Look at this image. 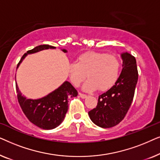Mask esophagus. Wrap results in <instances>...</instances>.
Segmentation results:
<instances>
[{
	"mask_svg": "<svg viewBox=\"0 0 160 160\" xmlns=\"http://www.w3.org/2000/svg\"><path fill=\"white\" fill-rule=\"evenodd\" d=\"M78 95H79V96L82 98H83V99H84V98H87V95H84V94H82V93H81V92H79L78 93Z\"/></svg>",
	"mask_w": 160,
	"mask_h": 160,
	"instance_id": "esophagus-1",
	"label": "esophagus"
}]
</instances>
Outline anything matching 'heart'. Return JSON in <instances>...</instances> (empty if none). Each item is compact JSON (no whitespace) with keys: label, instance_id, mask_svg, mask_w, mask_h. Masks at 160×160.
<instances>
[{"label":"heart","instance_id":"obj_1","mask_svg":"<svg viewBox=\"0 0 160 160\" xmlns=\"http://www.w3.org/2000/svg\"><path fill=\"white\" fill-rule=\"evenodd\" d=\"M120 66V61L115 55L87 52L78 57L77 62L69 65L70 80L74 86L78 87L85 79L87 74L89 79L83 86L84 91L91 92L98 88L107 90L119 78Z\"/></svg>","mask_w":160,"mask_h":160}]
</instances>
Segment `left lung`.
Wrapping results in <instances>:
<instances>
[{"label":"left lung","mask_w":160,"mask_h":160,"mask_svg":"<svg viewBox=\"0 0 160 160\" xmlns=\"http://www.w3.org/2000/svg\"><path fill=\"white\" fill-rule=\"evenodd\" d=\"M122 70L115 84L98 97V105L88 112L92 122L102 128L122 121L132 103L138 82L136 60L128 52L121 54Z\"/></svg>","instance_id":"8db88e82"}]
</instances>
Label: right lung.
I'll list each match as a JSON object with an SVG mask.
<instances>
[{"label": "right lung", "mask_w": 160, "mask_h": 160, "mask_svg": "<svg viewBox=\"0 0 160 160\" xmlns=\"http://www.w3.org/2000/svg\"><path fill=\"white\" fill-rule=\"evenodd\" d=\"M56 49L49 45H40L29 50L22 57L17 68L28 54H34L44 49ZM66 53V49H61ZM17 99L25 115L32 124L43 130H52L62 123L68 109L69 98L76 97L78 92L69 82H65L44 97L39 99H28L22 95L16 82Z\"/></svg>", "instance_id": "obj_1"}]
</instances>
